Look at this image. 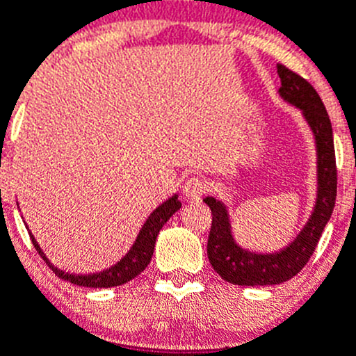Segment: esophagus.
Instances as JSON below:
<instances>
[{"mask_svg":"<svg viewBox=\"0 0 356 356\" xmlns=\"http://www.w3.org/2000/svg\"><path fill=\"white\" fill-rule=\"evenodd\" d=\"M207 191V184L203 182V179L200 177H191L184 182V188H182V195L188 202H198L203 196V193Z\"/></svg>","mask_w":356,"mask_h":356,"instance_id":"esophagus-1","label":"esophagus"}]
</instances>
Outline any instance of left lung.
Returning <instances> with one entry per match:
<instances>
[{
    "label": "left lung",
    "mask_w": 356,
    "mask_h": 356,
    "mask_svg": "<svg viewBox=\"0 0 356 356\" xmlns=\"http://www.w3.org/2000/svg\"><path fill=\"white\" fill-rule=\"evenodd\" d=\"M278 76L282 86L278 95L285 102L301 111L308 123L316 146V200L308 222L298 236L282 250L273 254L252 252L236 243L231 229L227 207L213 196H207L203 202L212 210L207 254L213 270L226 282L233 285H278L294 278L306 266L315 252L316 243L323 233V227L332 216L337 195V170L334 154L332 125L322 99L316 90L285 65L278 64Z\"/></svg>",
    "instance_id": "8db88e82"
}]
</instances>
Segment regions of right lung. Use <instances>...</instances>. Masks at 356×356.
Here are the masks:
<instances>
[{"instance_id":"add662e5","label":"right lung","mask_w":356,"mask_h":356,"mask_svg":"<svg viewBox=\"0 0 356 356\" xmlns=\"http://www.w3.org/2000/svg\"><path fill=\"white\" fill-rule=\"evenodd\" d=\"M182 207V203L179 202V195L175 193L174 196H170L168 200H165L161 205H158L153 212L149 213V217L146 219V222L140 227L139 234H137L136 241L130 247V250L120 259L116 264H113L111 268L104 271H99V273H88V275H74L67 273V271L60 270L57 266L51 264L48 261V257L44 255V252L41 250L40 243L36 241V238L33 236V233L29 231L31 240H33L34 248L38 250V254L43 257V261L50 266V270L57 275L62 280H67L71 284L79 285V287H92V289H104V287H118V285L127 284V282L134 280L139 273H143L146 270V266L151 262L153 257L154 243H156V238L160 229L163 227V224L177 212Z\"/></svg>"}]
</instances>
